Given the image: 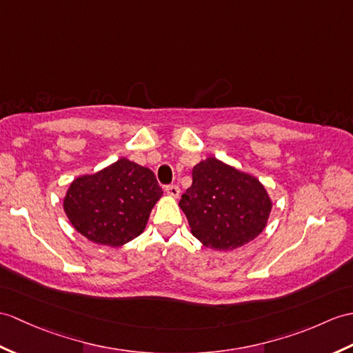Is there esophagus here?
I'll return each mask as SVG.
<instances>
[{"mask_svg": "<svg viewBox=\"0 0 353 353\" xmlns=\"http://www.w3.org/2000/svg\"><path fill=\"white\" fill-rule=\"evenodd\" d=\"M165 191H167V194H168L170 196H174V199H177L179 194H180V188H179L177 185H168V186L165 188Z\"/></svg>", "mask_w": 353, "mask_h": 353, "instance_id": "esophagus-1", "label": "esophagus"}]
</instances>
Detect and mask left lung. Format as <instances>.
Wrapping results in <instances>:
<instances>
[{
	"instance_id": "8db88e82",
	"label": "left lung",
	"mask_w": 353,
	"mask_h": 353,
	"mask_svg": "<svg viewBox=\"0 0 353 353\" xmlns=\"http://www.w3.org/2000/svg\"><path fill=\"white\" fill-rule=\"evenodd\" d=\"M179 206L204 247L230 251L263 232L272 203L256 177L208 158L194 167Z\"/></svg>"
}]
</instances>
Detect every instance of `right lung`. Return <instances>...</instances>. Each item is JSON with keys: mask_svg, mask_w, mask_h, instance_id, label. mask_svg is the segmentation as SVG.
Instances as JSON below:
<instances>
[{"mask_svg": "<svg viewBox=\"0 0 353 353\" xmlns=\"http://www.w3.org/2000/svg\"><path fill=\"white\" fill-rule=\"evenodd\" d=\"M162 190L153 171L121 158L72 182L64 212L88 241L120 247L143 233Z\"/></svg>", "mask_w": 353, "mask_h": 353, "instance_id": "right-lung-1", "label": "right lung"}]
</instances>
